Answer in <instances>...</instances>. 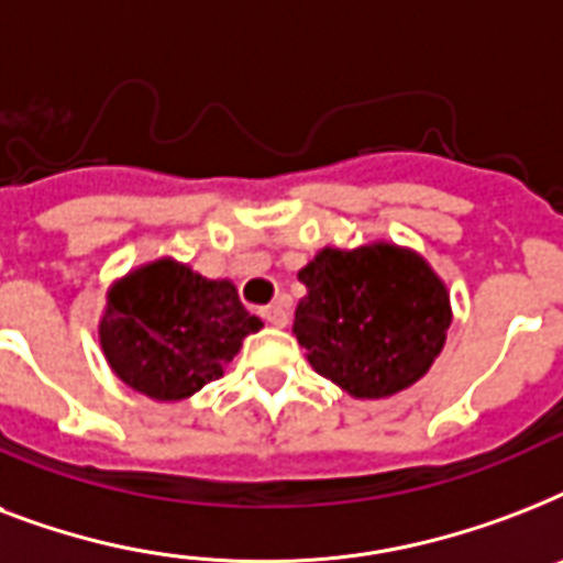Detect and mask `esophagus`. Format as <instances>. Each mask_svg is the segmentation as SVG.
I'll return each mask as SVG.
<instances>
[{"mask_svg": "<svg viewBox=\"0 0 563 563\" xmlns=\"http://www.w3.org/2000/svg\"><path fill=\"white\" fill-rule=\"evenodd\" d=\"M263 318L272 327L289 324V312H286V307H283V303H268V307H263Z\"/></svg>", "mask_w": 563, "mask_h": 563, "instance_id": "obj_1", "label": "esophagus"}]
</instances>
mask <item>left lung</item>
<instances>
[{
    "instance_id": "obj_1",
    "label": "left lung",
    "mask_w": 563,
    "mask_h": 563,
    "mask_svg": "<svg viewBox=\"0 0 563 563\" xmlns=\"http://www.w3.org/2000/svg\"><path fill=\"white\" fill-rule=\"evenodd\" d=\"M298 280L307 295L291 333L309 365L356 400L409 388L444 351L453 324L450 291L411 247H324Z\"/></svg>"
}]
</instances>
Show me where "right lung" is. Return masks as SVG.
<instances>
[{"mask_svg": "<svg viewBox=\"0 0 563 563\" xmlns=\"http://www.w3.org/2000/svg\"><path fill=\"white\" fill-rule=\"evenodd\" d=\"M251 316L230 280H210L163 256L108 289L99 342L113 374L152 400H187L219 379L245 335Z\"/></svg>", "mask_w": 563, "mask_h": 563, "instance_id": "obj_1", "label": "right lung"}]
</instances>
